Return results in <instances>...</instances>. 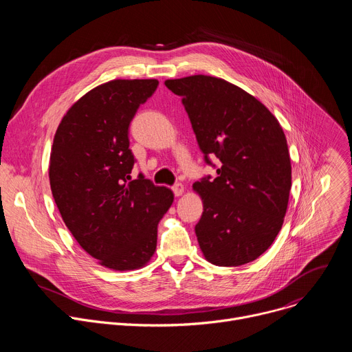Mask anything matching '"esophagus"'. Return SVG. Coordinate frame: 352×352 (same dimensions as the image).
Masks as SVG:
<instances>
[{
	"instance_id": "obj_1",
	"label": "esophagus",
	"mask_w": 352,
	"mask_h": 352,
	"mask_svg": "<svg viewBox=\"0 0 352 352\" xmlns=\"http://www.w3.org/2000/svg\"><path fill=\"white\" fill-rule=\"evenodd\" d=\"M173 192H174L175 196H181L184 193V185L182 184H175L173 186Z\"/></svg>"
}]
</instances>
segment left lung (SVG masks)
<instances>
[{"instance_id":"obj_1","label":"left lung","mask_w":352,"mask_h":352,"mask_svg":"<svg viewBox=\"0 0 352 352\" xmlns=\"http://www.w3.org/2000/svg\"><path fill=\"white\" fill-rule=\"evenodd\" d=\"M164 85L190 120L206 164L217 177L193 184L204 202L195 226L200 249L216 266L258 259L276 239L287 212L291 160L277 118L241 87L214 76L192 75Z\"/></svg>"}]
</instances>
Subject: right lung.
Here are the masks:
<instances>
[{
    "label": "right lung",
    "mask_w": 352,
    "mask_h": 352,
    "mask_svg": "<svg viewBox=\"0 0 352 352\" xmlns=\"http://www.w3.org/2000/svg\"><path fill=\"white\" fill-rule=\"evenodd\" d=\"M157 86L156 79H114L91 89L63 117L50 155V185L65 226L111 270L150 261L159 221L174 202L171 189L129 175V124Z\"/></svg>",
    "instance_id": "add662e5"
}]
</instances>
